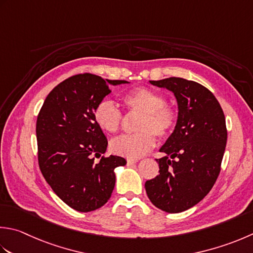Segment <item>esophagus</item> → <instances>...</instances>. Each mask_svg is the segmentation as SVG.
I'll use <instances>...</instances> for the list:
<instances>
[{"mask_svg":"<svg viewBox=\"0 0 253 253\" xmlns=\"http://www.w3.org/2000/svg\"><path fill=\"white\" fill-rule=\"evenodd\" d=\"M137 162H138V159H127V163L129 166L135 165V163H137Z\"/></svg>","mask_w":253,"mask_h":253,"instance_id":"1","label":"esophagus"}]
</instances>
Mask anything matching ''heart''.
<instances>
[{
    "label": "heart",
    "mask_w": 253,
    "mask_h": 253,
    "mask_svg": "<svg viewBox=\"0 0 253 253\" xmlns=\"http://www.w3.org/2000/svg\"><path fill=\"white\" fill-rule=\"evenodd\" d=\"M128 111L140 113L132 135L121 136L111 143L112 151L118 156L137 159L145 156L156 145L155 132L159 137H168L176 126L177 111L167 105L165 96L147 87H137L123 96ZM94 121L103 131L115 133L121 128L122 114L110 100H103L94 108Z\"/></svg>",
    "instance_id": "b5f03b06"
}]
</instances>
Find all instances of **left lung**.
Returning <instances> with one entry per match:
<instances>
[{
    "instance_id": "obj_1",
    "label": "left lung",
    "mask_w": 253,
    "mask_h": 253,
    "mask_svg": "<svg viewBox=\"0 0 253 253\" xmlns=\"http://www.w3.org/2000/svg\"><path fill=\"white\" fill-rule=\"evenodd\" d=\"M150 83L174 94L179 118L160 148L166 153L157 159L160 174L146 182V192L159 210L181 212L204 199L218 177L227 142L225 115L200 83L174 77Z\"/></svg>"
}]
</instances>
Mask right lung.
I'll return each mask as SVG.
<instances>
[{
	"label": "right lung",
	"mask_w": 253,
	"mask_h": 253,
	"mask_svg": "<svg viewBox=\"0 0 253 253\" xmlns=\"http://www.w3.org/2000/svg\"><path fill=\"white\" fill-rule=\"evenodd\" d=\"M129 83L91 73L77 74L53 88L37 117L38 162L44 180L58 197L78 211L100 209L115 186L122 157H102L107 139L94 121V108L111 93L110 85Z\"/></svg>",
	"instance_id": "1"
}]
</instances>
